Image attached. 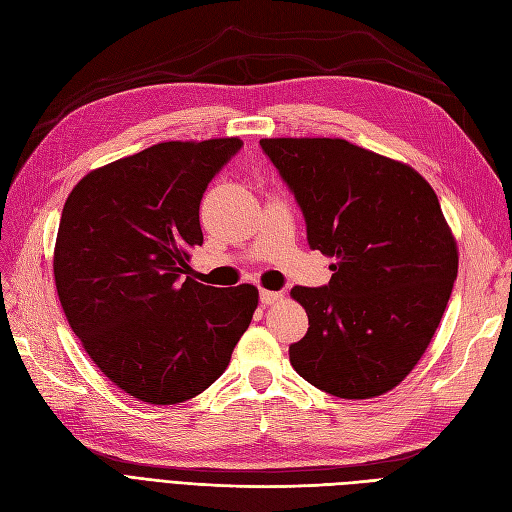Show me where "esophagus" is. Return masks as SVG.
Wrapping results in <instances>:
<instances>
[{
    "instance_id": "obj_1",
    "label": "esophagus",
    "mask_w": 512,
    "mask_h": 512,
    "mask_svg": "<svg viewBox=\"0 0 512 512\" xmlns=\"http://www.w3.org/2000/svg\"><path fill=\"white\" fill-rule=\"evenodd\" d=\"M282 299V292H275V290H260V303L262 305H273L275 301Z\"/></svg>"
}]
</instances>
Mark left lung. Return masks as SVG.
<instances>
[{"mask_svg":"<svg viewBox=\"0 0 512 512\" xmlns=\"http://www.w3.org/2000/svg\"><path fill=\"white\" fill-rule=\"evenodd\" d=\"M297 198L307 243L335 262L322 288L294 286L309 320L290 363L316 389L369 399L404 380L436 333L459 254L431 185L344 138H262Z\"/></svg>","mask_w":512,"mask_h":512,"instance_id":"left-lung-1","label":"left lung"}]
</instances>
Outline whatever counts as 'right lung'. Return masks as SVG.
Instances as JSON below:
<instances>
[{
    "instance_id": "right-lung-1",
    "label": "right lung",
    "mask_w": 512,
    "mask_h": 512,
    "mask_svg": "<svg viewBox=\"0 0 512 512\" xmlns=\"http://www.w3.org/2000/svg\"><path fill=\"white\" fill-rule=\"evenodd\" d=\"M239 138L168 141L91 170L55 241L61 307L89 359L121 391L181 404L218 380L250 327L258 288L192 277L198 207Z\"/></svg>"
}]
</instances>
